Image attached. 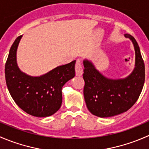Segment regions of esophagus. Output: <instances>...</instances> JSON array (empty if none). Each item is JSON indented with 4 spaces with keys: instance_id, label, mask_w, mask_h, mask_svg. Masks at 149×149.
Returning a JSON list of instances; mask_svg holds the SVG:
<instances>
[{
    "instance_id": "obj_1",
    "label": "esophagus",
    "mask_w": 149,
    "mask_h": 149,
    "mask_svg": "<svg viewBox=\"0 0 149 149\" xmlns=\"http://www.w3.org/2000/svg\"><path fill=\"white\" fill-rule=\"evenodd\" d=\"M76 76H81L83 75V69H82L81 64V61L79 60H77L76 63Z\"/></svg>"
}]
</instances>
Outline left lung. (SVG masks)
I'll return each instance as SVG.
<instances>
[{"label":"left lung","instance_id":"1","mask_svg":"<svg viewBox=\"0 0 149 149\" xmlns=\"http://www.w3.org/2000/svg\"><path fill=\"white\" fill-rule=\"evenodd\" d=\"M135 49V67L123 79H111L104 76L92 61L84 59V95L87 108L92 115L109 118L128 110L139 99L145 81V65L137 42L125 34Z\"/></svg>","mask_w":149,"mask_h":149}]
</instances>
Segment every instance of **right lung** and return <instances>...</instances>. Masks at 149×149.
Masks as SVG:
<instances>
[{"instance_id":"right-lung-1","label":"right lung","mask_w":149,"mask_h":149,"mask_svg":"<svg viewBox=\"0 0 149 149\" xmlns=\"http://www.w3.org/2000/svg\"><path fill=\"white\" fill-rule=\"evenodd\" d=\"M22 36L10 47L5 66L6 81L10 96L25 112L37 118L55 114L62 104V88L75 76L76 61L60 65L40 76L22 71L17 64L16 52Z\"/></svg>"}]
</instances>
